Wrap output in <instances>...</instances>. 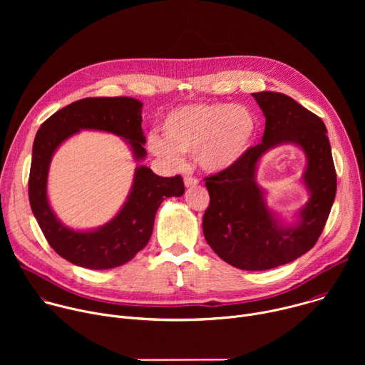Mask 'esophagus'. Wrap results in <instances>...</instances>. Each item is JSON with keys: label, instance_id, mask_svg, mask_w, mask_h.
Instances as JSON below:
<instances>
[{"label": "esophagus", "instance_id": "esophagus-1", "mask_svg": "<svg viewBox=\"0 0 365 365\" xmlns=\"http://www.w3.org/2000/svg\"><path fill=\"white\" fill-rule=\"evenodd\" d=\"M196 185H197V179L196 178H193V176H186L185 178V186L186 187H193Z\"/></svg>", "mask_w": 365, "mask_h": 365}]
</instances>
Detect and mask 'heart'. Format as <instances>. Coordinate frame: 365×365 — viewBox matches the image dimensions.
Here are the masks:
<instances>
[{
	"mask_svg": "<svg viewBox=\"0 0 365 365\" xmlns=\"http://www.w3.org/2000/svg\"><path fill=\"white\" fill-rule=\"evenodd\" d=\"M255 118L242 106L193 103L173 110L163 121V135L150 134L153 154L180 163V154H196L199 166L220 173L234 166L255 134Z\"/></svg>",
	"mask_w": 365,
	"mask_h": 365,
	"instance_id": "heart-1",
	"label": "heart"
}]
</instances>
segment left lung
<instances>
[{
  "label": "left lung",
  "instance_id": "8db88e82",
  "mask_svg": "<svg viewBox=\"0 0 365 365\" xmlns=\"http://www.w3.org/2000/svg\"><path fill=\"white\" fill-rule=\"evenodd\" d=\"M251 95L266 117L263 140L230 169L205 178L211 200L202 228L206 242L225 263L241 270H269L293 262L317 244L335 199L336 172L327 127L318 115L284 93ZM282 143L299 145L308 162L303 179L309 199L293 226L277 218L255 180L259 159Z\"/></svg>",
  "mask_w": 365,
  "mask_h": 365
}]
</instances>
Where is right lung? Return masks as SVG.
I'll return each mask as SVG.
<instances>
[{
  "label": "right lung",
  "instance_id": "right-lung-1",
  "mask_svg": "<svg viewBox=\"0 0 365 365\" xmlns=\"http://www.w3.org/2000/svg\"><path fill=\"white\" fill-rule=\"evenodd\" d=\"M143 103L130 96L83 98L48 117L38 128L31 154L29 199L47 242L69 263L91 270H108L128 263L153 232L155 212L165 197L185 193L178 175L162 178L147 166H137L131 190L120 212L106 225L76 231L63 225L47 199L48 166L58 147L81 130H98L128 141L137 162L145 158L141 130Z\"/></svg>",
  "mask_w": 365,
  "mask_h": 365
}]
</instances>
